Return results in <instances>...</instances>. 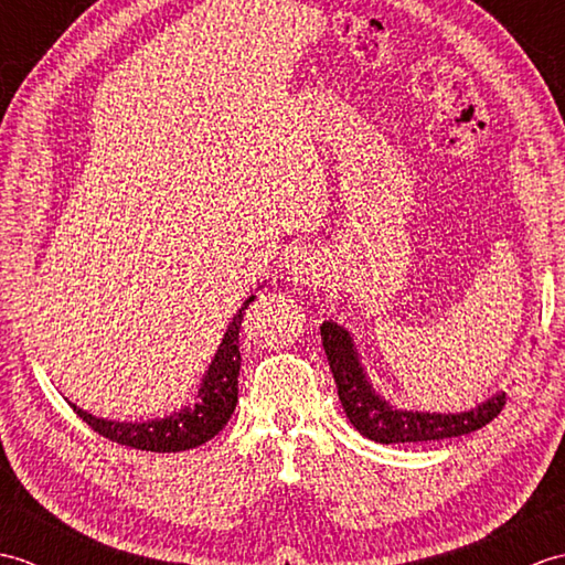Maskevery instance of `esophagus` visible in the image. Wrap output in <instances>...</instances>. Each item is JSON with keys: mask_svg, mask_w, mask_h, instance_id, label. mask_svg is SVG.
Segmentation results:
<instances>
[{"mask_svg": "<svg viewBox=\"0 0 565 565\" xmlns=\"http://www.w3.org/2000/svg\"><path fill=\"white\" fill-rule=\"evenodd\" d=\"M291 276H294V281H298V284L316 286L322 279V264L318 262V257L310 255V252H303V255H298L294 259Z\"/></svg>", "mask_w": 565, "mask_h": 565, "instance_id": "esophagus-1", "label": "esophagus"}]
</instances>
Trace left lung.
Wrapping results in <instances>:
<instances>
[{"mask_svg":"<svg viewBox=\"0 0 565 565\" xmlns=\"http://www.w3.org/2000/svg\"><path fill=\"white\" fill-rule=\"evenodd\" d=\"M322 347H326L330 371L338 383V395L350 423L362 431L364 437L379 444H405V441H431L461 437L468 431L486 427L495 419L505 405V393L493 395L483 405L468 413H411L395 411L386 401L376 395L359 364L350 332L338 322L326 320L320 326Z\"/></svg>","mask_w":565,"mask_h":565,"instance_id":"obj_1","label":"left lung"}]
</instances>
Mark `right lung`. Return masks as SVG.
I'll list each match as a JSON object with an SVG mask.
<instances>
[{
    "label": "right lung",
    "mask_w": 565,
    "mask_h": 565,
    "mask_svg": "<svg viewBox=\"0 0 565 565\" xmlns=\"http://www.w3.org/2000/svg\"><path fill=\"white\" fill-rule=\"evenodd\" d=\"M255 301L249 296L237 310L225 338L215 352L209 366V374L199 388V401L194 407H184L182 413L164 419H150V423H114L102 419L72 405L84 423L109 441L124 444L142 451H186L199 444L213 439L225 427L227 419L235 413L237 403V374H239V326H243L245 308Z\"/></svg>",
    "instance_id": "obj_1"
}]
</instances>
